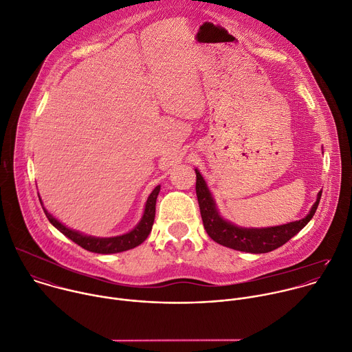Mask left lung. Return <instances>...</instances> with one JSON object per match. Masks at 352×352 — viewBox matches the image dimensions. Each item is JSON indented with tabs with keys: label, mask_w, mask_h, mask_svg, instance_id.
I'll return each mask as SVG.
<instances>
[{
	"label": "left lung",
	"mask_w": 352,
	"mask_h": 352,
	"mask_svg": "<svg viewBox=\"0 0 352 352\" xmlns=\"http://www.w3.org/2000/svg\"><path fill=\"white\" fill-rule=\"evenodd\" d=\"M195 171L197 201L200 207L203 225L206 232L208 233V236L218 245L246 253H270L289 242L311 221L322 196V192H319L311 211L302 219L268 228H242L233 225L232 222L223 219L219 215L215 206V200L212 199V195L207 188L204 178L201 177L199 170Z\"/></svg>",
	"instance_id": "8db88e82"
}]
</instances>
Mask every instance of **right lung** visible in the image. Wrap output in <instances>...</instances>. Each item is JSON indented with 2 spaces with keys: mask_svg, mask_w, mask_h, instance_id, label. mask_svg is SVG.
Listing matches in <instances>:
<instances>
[{
  "mask_svg": "<svg viewBox=\"0 0 352 352\" xmlns=\"http://www.w3.org/2000/svg\"><path fill=\"white\" fill-rule=\"evenodd\" d=\"M159 192H160V185H157L149 195L146 204H145L144 215H142L141 221L138 222V225L129 233H124V235H120V236H113V238H95V236L82 235V233H80L74 229H70V228L65 226L62 222H59L55 217H52L45 210V207H43V208H44V212H45L47 218L50 219V222L58 230H60L66 238H69L70 241H73L82 249L92 252V253H98V254H113V253H122V252L134 249V248L140 246L149 236V233L153 226V221H155L156 199H157ZM40 201H41V199H40ZM41 204H43V201H41Z\"/></svg>",
  "mask_w": 352,
  "mask_h": 352,
  "instance_id": "1",
  "label": "right lung"
}]
</instances>
